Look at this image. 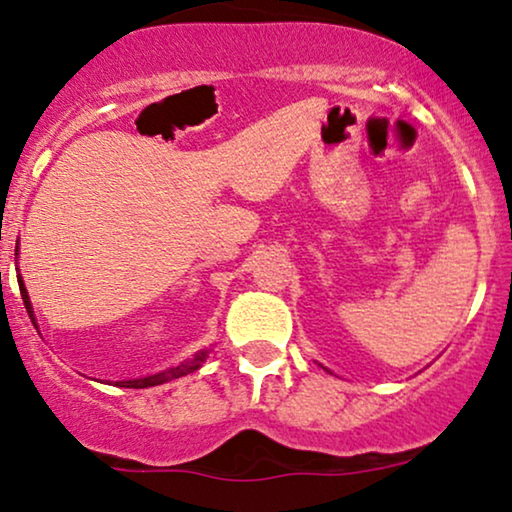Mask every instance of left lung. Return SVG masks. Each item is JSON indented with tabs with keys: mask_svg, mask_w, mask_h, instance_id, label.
I'll return each mask as SVG.
<instances>
[{
	"mask_svg": "<svg viewBox=\"0 0 512 512\" xmlns=\"http://www.w3.org/2000/svg\"><path fill=\"white\" fill-rule=\"evenodd\" d=\"M319 366H321V363H319ZM321 368H324V366H321ZM324 370H328V368H324ZM328 373H331V370H328Z\"/></svg>",
	"mask_w": 512,
	"mask_h": 512,
	"instance_id": "left-lung-1",
	"label": "left lung"
}]
</instances>
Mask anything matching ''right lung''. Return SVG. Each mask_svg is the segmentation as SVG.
I'll return each mask as SVG.
<instances>
[{"label":"right lung","instance_id":"right-lung-1","mask_svg":"<svg viewBox=\"0 0 512 512\" xmlns=\"http://www.w3.org/2000/svg\"><path fill=\"white\" fill-rule=\"evenodd\" d=\"M16 256H18V247H16ZM18 286H20V296H23V303L27 307V314H30L32 324L37 326V317H34V310H32V303H30V293L25 289V282H23V275H18ZM39 328V326H37ZM209 354V349H200V352H195L191 359H184L177 366H170L165 370H160V373H153V375H144V377H132V380H118L116 387H125V389H146V387H158V384H165L170 380H177V377H184L188 373H193V370H198L202 363H205Z\"/></svg>","mask_w":512,"mask_h":512}]
</instances>
